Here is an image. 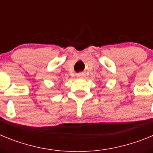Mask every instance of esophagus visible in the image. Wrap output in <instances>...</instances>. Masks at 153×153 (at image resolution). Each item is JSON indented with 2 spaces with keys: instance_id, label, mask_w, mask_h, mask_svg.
Instances as JSON below:
<instances>
[{
  "instance_id": "1",
  "label": "esophagus",
  "mask_w": 153,
  "mask_h": 153,
  "mask_svg": "<svg viewBox=\"0 0 153 153\" xmlns=\"http://www.w3.org/2000/svg\"><path fill=\"white\" fill-rule=\"evenodd\" d=\"M77 76H78V77H79V78H83V76H84V74H78V75H77Z\"/></svg>"
}]
</instances>
